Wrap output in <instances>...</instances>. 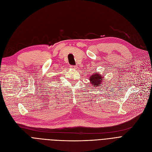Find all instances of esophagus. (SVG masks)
<instances>
[{
    "label": "esophagus",
    "instance_id": "34e87169",
    "mask_svg": "<svg viewBox=\"0 0 152 152\" xmlns=\"http://www.w3.org/2000/svg\"><path fill=\"white\" fill-rule=\"evenodd\" d=\"M70 67L72 68V69H77V66H75V65H71Z\"/></svg>",
    "mask_w": 152,
    "mask_h": 152
}]
</instances>
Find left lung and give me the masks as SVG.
Instances as JSON below:
<instances>
[{
  "mask_svg": "<svg viewBox=\"0 0 152 152\" xmlns=\"http://www.w3.org/2000/svg\"><path fill=\"white\" fill-rule=\"evenodd\" d=\"M102 78L103 76L100 75L99 73L95 72V73L90 77V82L93 87H100V84H103L102 82L104 81V79Z\"/></svg>",
  "mask_w": 152,
  "mask_h": 152,
  "instance_id": "8db88e82",
  "label": "left lung"
}]
</instances>
